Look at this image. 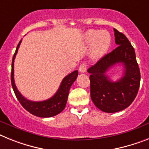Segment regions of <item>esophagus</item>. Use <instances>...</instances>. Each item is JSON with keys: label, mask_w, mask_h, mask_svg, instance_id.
I'll use <instances>...</instances> for the list:
<instances>
[{"label": "esophagus", "mask_w": 149, "mask_h": 149, "mask_svg": "<svg viewBox=\"0 0 149 149\" xmlns=\"http://www.w3.org/2000/svg\"><path fill=\"white\" fill-rule=\"evenodd\" d=\"M86 64L85 63H82V64L79 66V72H86Z\"/></svg>", "instance_id": "1"}]
</instances>
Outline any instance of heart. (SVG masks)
Listing matches in <instances>:
<instances>
[{"label":"heart","mask_w":149,"mask_h":149,"mask_svg":"<svg viewBox=\"0 0 149 149\" xmlns=\"http://www.w3.org/2000/svg\"><path fill=\"white\" fill-rule=\"evenodd\" d=\"M85 40L88 45L93 44L92 56L94 58L103 57L109 49L111 37L109 32L99 30H89L85 35Z\"/></svg>","instance_id":"b5f03b06"}]
</instances>
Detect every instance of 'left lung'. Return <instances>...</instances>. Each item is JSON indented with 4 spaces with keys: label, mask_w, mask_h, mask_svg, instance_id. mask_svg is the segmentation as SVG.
Listing matches in <instances>:
<instances>
[{
    "label": "left lung",
    "mask_w": 149,
    "mask_h": 149,
    "mask_svg": "<svg viewBox=\"0 0 149 149\" xmlns=\"http://www.w3.org/2000/svg\"><path fill=\"white\" fill-rule=\"evenodd\" d=\"M116 47L88 69L90 73V95L94 104L106 113L127 108L134 101L140 84V71L136 54L128 38L113 29ZM117 63H122L125 72L117 82L109 80L105 73Z\"/></svg>",
    "instance_id": "left-lung-1"
}]
</instances>
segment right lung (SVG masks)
Masks as SVG:
<instances>
[{"instance_id":"right-lung-1","label":"right lung","mask_w":149,"mask_h":149,"mask_svg":"<svg viewBox=\"0 0 149 149\" xmlns=\"http://www.w3.org/2000/svg\"><path fill=\"white\" fill-rule=\"evenodd\" d=\"M20 42H19L17 49L15 51L13 57V61H12V70H11V84L14 91V93L17 96V99L21 104V105L24 107L27 111L30 113L37 116L39 117H54L55 115L58 114L63 111L66 107V104L67 102L69 92L71 86L74 81L77 79L78 76V71L75 70L72 72L67 75V77H64L62 80L60 86L59 88L57 91L54 95L52 96L49 99L42 101V102H32L30 100L26 99L24 96H22L21 93L18 91L17 86L15 85L14 82V60L19 47L20 45Z\"/></svg>"}]
</instances>
